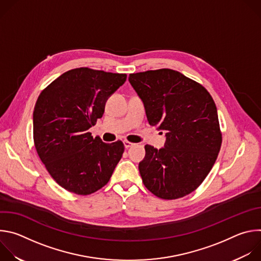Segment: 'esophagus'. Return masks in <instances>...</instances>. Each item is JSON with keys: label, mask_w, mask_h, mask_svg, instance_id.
I'll return each instance as SVG.
<instances>
[{"label": "esophagus", "mask_w": 261, "mask_h": 261, "mask_svg": "<svg viewBox=\"0 0 261 261\" xmlns=\"http://www.w3.org/2000/svg\"><path fill=\"white\" fill-rule=\"evenodd\" d=\"M124 145H125L126 148H128V147H131L132 145H134V143H132V142L128 141V140H124Z\"/></svg>", "instance_id": "1"}]
</instances>
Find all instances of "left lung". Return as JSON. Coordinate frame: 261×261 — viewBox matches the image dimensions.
Wrapping results in <instances>:
<instances>
[{
    "mask_svg": "<svg viewBox=\"0 0 261 261\" xmlns=\"http://www.w3.org/2000/svg\"><path fill=\"white\" fill-rule=\"evenodd\" d=\"M129 82L148 123L165 132L164 147L146 144L138 168L147 190L162 199L190 194L218 157L222 134L216 104L198 83L171 69L133 73Z\"/></svg>",
    "mask_w": 261,
    "mask_h": 261,
    "instance_id": "obj_1",
    "label": "left lung"
}]
</instances>
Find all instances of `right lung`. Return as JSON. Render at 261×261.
Returning <instances> with one entry per match:
<instances>
[{"label":"right lung","mask_w":261,"mask_h":261,"mask_svg":"<svg viewBox=\"0 0 261 261\" xmlns=\"http://www.w3.org/2000/svg\"><path fill=\"white\" fill-rule=\"evenodd\" d=\"M126 74L76 68L63 73L37 99L33 113L36 151L51 177L69 192L92 194L105 186L124 153L121 140L105 143L89 129Z\"/></svg>","instance_id":"obj_1"}]
</instances>
